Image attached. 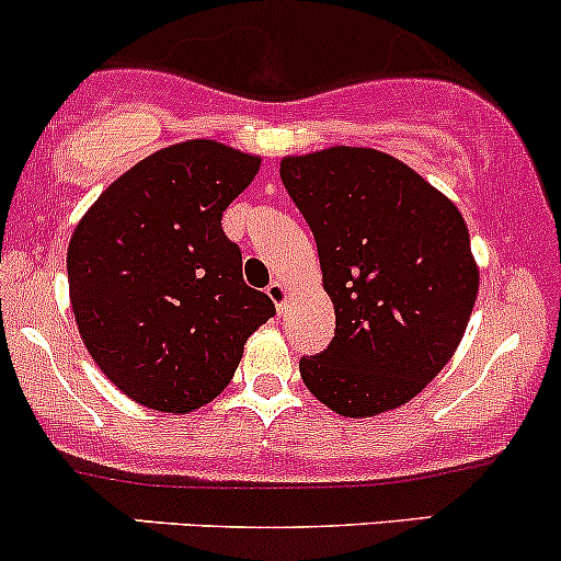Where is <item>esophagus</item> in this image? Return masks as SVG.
<instances>
[{
	"label": "esophagus",
	"mask_w": 561,
	"mask_h": 561,
	"mask_svg": "<svg viewBox=\"0 0 561 561\" xmlns=\"http://www.w3.org/2000/svg\"><path fill=\"white\" fill-rule=\"evenodd\" d=\"M267 297L275 301V307H278V312L286 310V301H288V288L283 286L280 280H273L267 286Z\"/></svg>",
	"instance_id": "1"
}]
</instances>
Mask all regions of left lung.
Masks as SVG:
<instances>
[{"label": "left lung", "mask_w": 561, "mask_h": 561, "mask_svg": "<svg viewBox=\"0 0 561 561\" xmlns=\"http://www.w3.org/2000/svg\"><path fill=\"white\" fill-rule=\"evenodd\" d=\"M280 180L310 225L336 312L329 347L299 360L301 381L347 419L405 405L458 350L480 291L461 211L374 148L286 156Z\"/></svg>", "instance_id": "8db88e82"}]
</instances>
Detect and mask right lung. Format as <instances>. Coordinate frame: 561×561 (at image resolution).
Here are the masks:
<instances>
[{
  "mask_svg": "<svg viewBox=\"0 0 561 561\" xmlns=\"http://www.w3.org/2000/svg\"><path fill=\"white\" fill-rule=\"evenodd\" d=\"M260 163L217 140L169 145L111 182L73 230L68 291L84 347L145 408L182 416L211 402L275 314L222 230Z\"/></svg>",
  "mask_w": 561,
  "mask_h": 561,
  "instance_id": "1",
  "label": "right lung"
}]
</instances>
